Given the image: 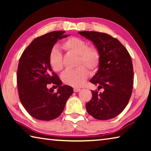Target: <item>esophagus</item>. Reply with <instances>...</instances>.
<instances>
[{
	"label": "esophagus",
	"instance_id": "esophagus-1",
	"mask_svg": "<svg viewBox=\"0 0 151 151\" xmlns=\"http://www.w3.org/2000/svg\"><path fill=\"white\" fill-rule=\"evenodd\" d=\"M73 91H75V92H76V93H77V92H79L81 91V88H76V87H75V88H73Z\"/></svg>",
	"mask_w": 151,
	"mask_h": 151
}]
</instances>
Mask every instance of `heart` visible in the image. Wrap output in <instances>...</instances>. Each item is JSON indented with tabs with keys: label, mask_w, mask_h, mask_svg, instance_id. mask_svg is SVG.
I'll list each match as a JSON object with an SVG mask.
<instances>
[{
	"label": "heart",
	"mask_w": 151,
	"mask_h": 151,
	"mask_svg": "<svg viewBox=\"0 0 151 151\" xmlns=\"http://www.w3.org/2000/svg\"><path fill=\"white\" fill-rule=\"evenodd\" d=\"M64 50L69 53L78 55L77 66L75 70H66L61 78L66 85L73 86L83 85L88 76V70L92 72L98 68L101 61V53L94 46H88V42L79 37H70L61 45ZM49 64L55 72H60L64 68L63 58L57 48H52L49 54Z\"/></svg>",
	"instance_id": "1"
}]
</instances>
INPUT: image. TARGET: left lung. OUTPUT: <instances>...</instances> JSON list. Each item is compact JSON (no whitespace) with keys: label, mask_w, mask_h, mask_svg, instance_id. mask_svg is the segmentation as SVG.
I'll use <instances>...</instances> for the list:
<instances>
[{"label":"left lung","mask_w":151,"mask_h":151,"mask_svg":"<svg viewBox=\"0 0 151 151\" xmlns=\"http://www.w3.org/2000/svg\"><path fill=\"white\" fill-rule=\"evenodd\" d=\"M78 33L91 40L101 53L99 70L90 80L99 86L98 91H91L93 97L86 104V111L98 120L114 118L127 106L132 94L134 72L131 56L118 39L106 33ZM101 88L104 92L99 93Z\"/></svg>","instance_id":"left-lung-1"}]
</instances>
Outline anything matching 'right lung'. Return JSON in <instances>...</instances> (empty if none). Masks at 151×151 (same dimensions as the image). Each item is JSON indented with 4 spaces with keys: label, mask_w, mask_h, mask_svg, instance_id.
<instances>
[{
    "label": "right lung",
    "mask_w": 151,
    "mask_h": 151,
    "mask_svg": "<svg viewBox=\"0 0 151 151\" xmlns=\"http://www.w3.org/2000/svg\"><path fill=\"white\" fill-rule=\"evenodd\" d=\"M65 31H52L40 36L26 48L20 58L17 70V86L20 101L33 118L50 121L60 116L66 101L73 93L70 86L62 82L49 64V54L58 39L65 38ZM59 87L54 93L47 84Z\"/></svg>",
    "instance_id": "1"
}]
</instances>
